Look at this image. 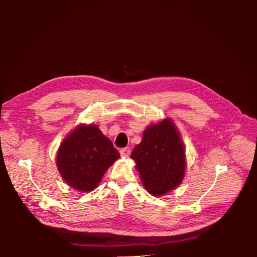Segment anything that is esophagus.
Segmentation results:
<instances>
[{
    "label": "esophagus",
    "instance_id": "esophagus-1",
    "mask_svg": "<svg viewBox=\"0 0 257 257\" xmlns=\"http://www.w3.org/2000/svg\"><path fill=\"white\" fill-rule=\"evenodd\" d=\"M120 155L123 158H128L130 156V149L129 148H122L120 150Z\"/></svg>",
    "mask_w": 257,
    "mask_h": 257
}]
</instances>
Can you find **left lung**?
I'll list each match as a JSON object with an SVG mask.
<instances>
[{
    "instance_id": "8db88e82",
    "label": "left lung",
    "mask_w": 257,
    "mask_h": 257,
    "mask_svg": "<svg viewBox=\"0 0 257 257\" xmlns=\"http://www.w3.org/2000/svg\"><path fill=\"white\" fill-rule=\"evenodd\" d=\"M132 159L151 195L161 196L181 184L187 158L181 136L172 120L165 118L148 125L141 143L132 152Z\"/></svg>"
}]
</instances>
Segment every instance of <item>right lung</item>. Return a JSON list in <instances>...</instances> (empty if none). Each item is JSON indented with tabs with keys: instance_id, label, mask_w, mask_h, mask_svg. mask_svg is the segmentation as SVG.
<instances>
[{
	"instance_id": "obj_1",
	"label": "right lung",
	"mask_w": 257,
	"mask_h": 257,
	"mask_svg": "<svg viewBox=\"0 0 257 257\" xmlns=\"http://www.w3.org/2000/svg\"><path fill=\"white\" fill-rule=\"evenodd\" d=\"M119 157L110 139L97 124L80 123L62 141L56 166L69 187L80 192H90Z\"/></svg>"
}]
</instances>
